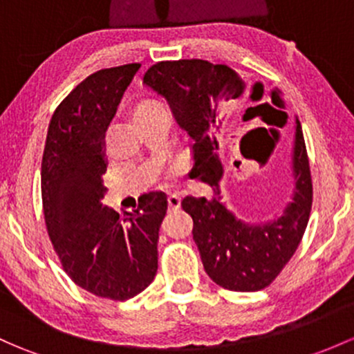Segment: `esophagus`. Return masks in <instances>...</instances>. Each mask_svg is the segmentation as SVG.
I'll return each mask as SVG.
<instances>
[{
	"label": "esophagus",
	"instance_id": "esophagus-1",
	"mask_svg": "<svg viewBox=\"0 0 354 354\" xmlns=\"http://www.w3.org/2000/svg\"><path fill=\"white\" fill-rule=\"evenodd\" d=\"M180 203H181V198L178 193H169V195H167V205H169V208H178L180 207Z\"/></svg>",
	"mask_w": 354,
	"mask_h": 354
}]
</instances>
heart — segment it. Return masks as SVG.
<instances>
[{"instance_id":"heart-1","label":"heart","mask_w":354,"mask_h":354,"mask_svg":"<svg viewBox=\"0 0 354 354\" xmlns=\"http://www.w3.org/2000/svg\"><path fill=\"white\" fill-rule=\"evenodd\" d=\"M154 105H158V102H144V103H140L139 106H137L136 111L142 110V109H149V106H154Z\"/></svg>"}]
</instances>
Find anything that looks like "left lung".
Listing matches in <instances>:
<instances>
[{"label":"left lung","instance_id":"8db88e82","mask_svg":"<svg viewBox=\"0 0 354 354\" xmlns=\"http://www.w3.org/2000/svg\"><path fill=\"white\" fill-rule=\"evenodd\" d=\"M144 83L162 95L174 118L193 139L192 180L212 187L208 196H185L181 207L193 218V239L198 245L207 274L232 292H258L273 283L302 241L312 208V176L302 125L297 118L293 147V195L283 214L265 225H249L227 210L218 181V105L244 95L245 84L232 69L202 59L156 62L144 74ZM265 96L263 83L251 86V98ZM271 105L285 118L280 89L270 91Z\"/></svg>","mask_w":354,"mask_h":354}]
</instances>
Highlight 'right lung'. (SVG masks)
<instances>
[{
  "label": "right lung",
  "mask_w": 354,
  "mask_h": 354,
  "mask_svg": "<svg viewBox=\"0 0 354 354\" xmlns=\"http://www.w3.org/2000/svg\"><path fill=\"white\" fill-rule=\"evenodd\" d=\"M139 62L89 74L54 110L42 156V207L62 270L77 286L124 302L158 271L162 192L140 195L125 217L102 205L106 171L103 137Z\"/></svg>",
  "instance_id": "add662e5"
}]
</instances>
